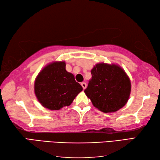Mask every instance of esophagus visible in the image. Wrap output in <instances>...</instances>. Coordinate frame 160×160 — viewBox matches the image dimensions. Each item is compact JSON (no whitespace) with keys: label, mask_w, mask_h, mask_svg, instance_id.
I'll list each match as a JSON object with an SVG mask.
<instances>
[{"label":"esophagus","mask_w":160,"mask_h":160,"mask_svg":"<svg viewBox=\"0 0 160 160\" xmlns=\"http://www.w3.org/2000/svg\"><path fill=\"white\" fill-rule=\"evenodd\" d=\"M81 86H82V88H83V90H85L86 88V87H87V84L85 83V82H83V83H81Z\"/></svg>","instance_id":"34e87169"}]
</instances>
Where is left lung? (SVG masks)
<instances>
[{"mask_svg":"<svg viewBox=\"0 0 160 160\" xmlns=\"http://www.w3.org/2000/svg\"><path fill=\"white\" fill-rule=\"evenodd\" d=\"M91 74L84 92L94 106L103 112H112L125 106L130 93V81L121 68L99 63Z\"/></svg>","mask_w":160,"mask_h":160,"instance_id":"1","label":"left lung"}]
</instances>
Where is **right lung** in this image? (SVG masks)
Returning <instances> with one entry per match:
<instances>
[{
  "instance_id": "1",
  "label": "right lung",
  "mask_w": 160,
  "mask_h": 160,
  "mask_svg": "<svg viewBox=\"0 0 160 160\" xmlns=\"http://www.w3.org/2000/svg\"><path fill=\"white\" fill-rule=\"evenodd\" d=\"M83 88L66 70L65 62H56L45 67L38 75L34 91L38 102L50 110L70 106Z\"/></svg>"
}]
</instances>
